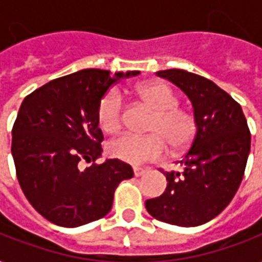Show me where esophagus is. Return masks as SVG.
I'll return each instance as SVG.
<instances>
[{
    "instance_id": "1",
    "label": "esophagus",
    "mask_w": 262,
    "mask_h": 262,
    "mask_svg": "<svg viewBox=\"0 0 262 262\" xmlns=\"http://www.w3.org/2000/svg\"><path fill=\"white\" fill-rule=\"evenodd\" d=\"M133 173H135L136 177H140V176H143L144 173H146V169H143V167H139V166H135V167H133Z\"/></svg>"
}]
</instances>
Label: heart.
Returning <instances> with one entry per match:
<instances>
[{"mask_svg": "<svg viewBox=\"0 0 262 262\" xmlns=\"http://www.w3.org/2000/svg\"><path fill=\"white\" fill-rule=\"evenodd\" d=\"M137 95L155 112L149 125L150 135L126 133L112 140L107 150L111 156L130 164L162 159L167 144L173 153L190 146L197 132L194 113L179 106V98L167 85L147 83L137 88ZM96 122L107 135L118 133L123 126V100L116 89L106 92L98 103Z\"/></svg>", "mask_w": 262, "mask_h": 262, "instance_id": "obj_1", "label": "heart"}]
</instances>
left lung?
Returning <instances> with one entry per match:
<instances>
[{
	"instance_id": "obj_1",
	"label": "left lung",
	"mask_w": 262,
	"mask_h": 262,
	"mask_svg": "<svg viewBox=\"0 0 262 262\" xmlns=\"http://www.w3.org/2000/svg\"><path fill=\"white\" fill-rule=\"evenodd\" d=\"M191 100L197 132L180 160L184 169L163 171L166 191L146 200L156 220L180 227L207 223L224 210L237 193L251 146V133L238 102L214 82L183 69L157 72Z\"/></svg>"
}]
</instances>
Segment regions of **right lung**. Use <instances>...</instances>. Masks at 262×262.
Returning a JSON list of instances; mask_svg holds the SVG:
<instances>
[{"instance_id": "add662e5", "label": "right lung", "mask_w": 262, "mask_h": 262, "mask_svg": "<svg viewBox=\"0 0 262 262\" xmlns=\"http://www.w3.org/2000/svg\"><path fill=\"white\" fill-rule=\"evenodd\" d=\"M139 71L83 69L29 93L12 126L16 179L31 206L61 227H79L111 211L115 190L133 177L119 159L95 163L103 135L96 109L111 86ZM83 162H91L88 168Z\"/></svg>"}]
</instances>
